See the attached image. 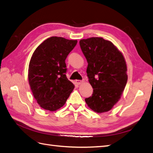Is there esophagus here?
Masks as SVG:
<instances>
[{"instance_id": "obj_1", "label": "esophagus", "mask_w": 153, "mask_h": 153, "mask_svg": "<svg viewBox=\"0 0 153 153\" xmlns=\"http://www.w3.org/2000/svg\"><path fill=\"white\" fill-rule=\"evenodd\" d=\"M76 83L77 85H80V84L83 83V81H82V80H76Z\"/></svg>"}]
</instances>
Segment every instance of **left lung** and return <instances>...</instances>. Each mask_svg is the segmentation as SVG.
I'll list each match as a JSON object with an SVG mask.
<instances>
[{
	"label": "left lung",
	"mask_w": 153,
	"mask_h": 153,
	"mask_svg": "<svg viewBox=\"0 0 153 153\" xmlns=\"http://www.w3.org/2000/svg\"><path fill=\"white\" fill-rule=\"evenodd\" d=\"M79 45L86 58L88 81L93 88L85 99L97 113L109 111L119 101L127 83L125 58L112 42L99 37L83 39Z\"/></svg>",
	"instance_id": "8db88e82"
}]
</instances>
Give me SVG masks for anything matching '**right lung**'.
Segmentation results:
<instances>
[{"mask_svg": "<svg viewBox=\"0 0 153 153\" xmlns=\"http://www.w3.org/2000/svg\"><path fill=\"white\" fill-rule=\"evenodd\" d=\"M77 40L48 38L36 49L28 66V82L40 107L54 111L65 105L74 85L67 78L65 60Z\"/></svg>", "mask_w": 153, "mask_h": 153, "instance_id": "1", "label": "right lung"}]
</instances>
